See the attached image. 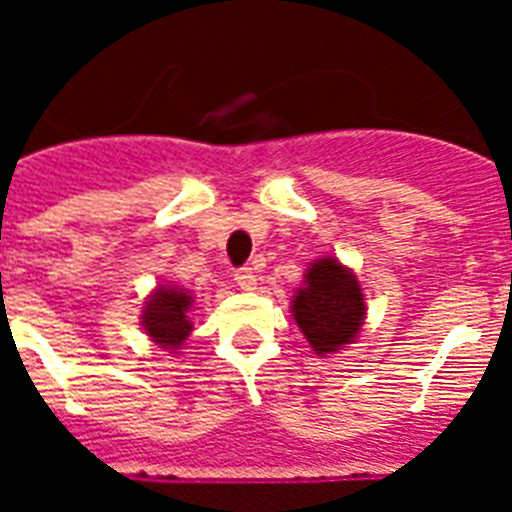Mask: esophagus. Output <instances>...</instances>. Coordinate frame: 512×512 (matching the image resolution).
Here are the masks:
<instances>
[{
	"instance_id": "1",
	"label": "esophagus",
	"mask_w": 512,
	"mask_h": 512,
	"mask_svg": "<svg viewBox=\"0 0 512 512\" xmlns=\"http://www.w3.org/2000/svg\"><path fill=\"white\" fill-rule=\"evenodd\" d=\"M235 284H238L241 289H246V292L256 289V274H253V269H248V266L235 269Z\"/></svg>"
}]
</instances>
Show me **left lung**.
Wrapping results in <instances>:
<instances>
[{"instance_id":"8db88e82","label":"left lung","mask_w":512,"mask_h":512,"mask_svg":"<svg viewBox=\"0 0 512 512\" xmlns=\"http://www.w3.org/2000/svg\"><path fill=\"white\" fill-rule=\"evenodd\" d=\"M292 312L312 351L325 356L356 338L364 320V295L354 274L328 256L307 269Z\"/></svg>"}]
</instances>
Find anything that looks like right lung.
Segmentation results:
<instances>
[{"label":"right lung","instance_id":"add662e5","mask_svg":"<svg viewBox=\"0 0 512 512\" xmlns=\"http://www.w3.org/2000/svg\"><path fill=\"white\" fill-rule=\"evenodd\" d=\"M189 305H192V297L187 292L166 287L156 289L143 310V328L158 346L179 348L192 330L187 315Z\"/></svg>","mask_w":512,"mask_h":512}]
</instances>
